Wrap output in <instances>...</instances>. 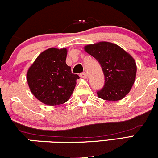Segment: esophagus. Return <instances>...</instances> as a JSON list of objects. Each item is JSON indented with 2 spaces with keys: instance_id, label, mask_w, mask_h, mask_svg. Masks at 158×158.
<instances>
[{
  "instance_id": "34e87169",
  "label": "esophagus",
  "mask_w": 158,
  "mask_h": 158,
  "mask_svg": "<svg viewBox=\"0 0 158 158\" xmlns=\"http://www.w3.org/2000/svg\"><path fill=\"white\" fill-rule=\"evenodd\" d=\"M80 77L81 78H83V79H86L87 77H88V75H87L86 73H80Z\"/></svg>"
}]
</instances>
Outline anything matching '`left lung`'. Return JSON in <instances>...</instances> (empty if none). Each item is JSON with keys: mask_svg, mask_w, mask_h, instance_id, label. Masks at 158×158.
Instances as JSON below:
<instances>
[{"mask_svg": "<svg viewBox=\"0 0 158 158\" xmlns=\"http://www.w3.org/2000/svg\"><path fill=\"white\" fill-rule=\"evenodd\" d=\"M85 50L97 59L102 67L105 85L97 92L101 99L117 101L129 93L137 73V65L132 56L118 45L101 41L85 46Z\"/></svg>", "mask_w": 158, "mask_h": 158, "instance_id": "8db88e82", "label": "left lung"}]
</instances>
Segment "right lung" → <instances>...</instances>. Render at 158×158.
<instances>
[{
	"label": "right lung",
	"mask_w": 158,
	"mask_h": 158,
	"mask_svg": "<svg viewBox=\"0 0 158 158\" xmlns=\"http://www.w3.org/2000/svg\"><path fill=\"white\" fill-rule=\"evenodd\" d=\"M67 52L66 48H49L39 54L27 71L30 90L45 105L66 102L73 94L76 81L79 79L66 64Z\"/></svg>",
	"instance_id": "add662e5"
}]
</instances>
